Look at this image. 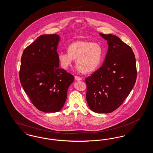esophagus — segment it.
<instances>
[{
    "mask_svg": "<svg viewBox=\"0 0 153 153\" xmlns=\"http://www.w3.org/2000/svg\"><path fill=\"white\" fill-rule=\"evenodd\" d=\"M74 78H75V80H77V81H80V80H82L81 77H79V76H76L74 77Z\"/></svg>",
    "mask_w": 153,
    "mask_h": 153,
    "instance_id": "1",
    "label": "esophagus"
}]
</instances>
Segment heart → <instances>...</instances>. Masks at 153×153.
Segmentation results:
<instances>
[{
  "label": "heart",
  "mask_w": 153,
  "mask_h": 153,
  "mask_svg": "<svg viewBox=\"0 0 153 153\" xmlns=\"http://www.w3.org/2000/svg\"><path fill=\"white\" fill-rule=\"evenodd\" d=\"M68 52H59L58 59L61 66L67 69L76 59L80 72L88 73L95 71L102 62L103 51L101 46L87 41H77L70 44Z\"/></svg>",
  "instance_id": "b5f03b06"
}]
</instances>
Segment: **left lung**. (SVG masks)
<instances>
[{
  "label": "left lung",
  "mask_w": 153,
  "mask_h": 153,
  "mask_svg": "<svg viewBox=\"0 0 153 153\" xmlns=\"http://www.w3.org/2000/svg\"><path fill=\"white\" fill-rule=\"evenodd\" d=\"M99 34L108 49L102 65L85 79L86 99L92 111L108 114L119 108L134 87L137 76L132 50L112 34Z\"/></svg>",
  "instance_id": "1"
}]
</instances>
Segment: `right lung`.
I'll return each instance as SVG.
<instances>
[{
  "label": "right lung",
  "instance_id": "obj_1",
  "mask_svg": "<svg viewBox=\"0 0 153 153\" xmlns=\"http://www.w3.org/2000/svg\"><path fill=\"white\" fill-rule=\"evenodd\" d=\"M60 37L45 34L23 52L19 71L22 87L33 104L44 112H56L63 107L74 77L59 68L57 51Z\"/></svg>",
  "mask_w": 153,
  "mask_h": 153
}]
</instances>
